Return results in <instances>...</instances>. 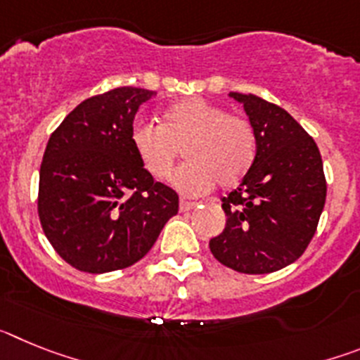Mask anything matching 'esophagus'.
Listing matches in <instances>:
<instances>
[{
  "label": "esophagus",
  "mask_w": 360,
  "mask_h": 360,
  "mask_svg": "<svg viewBox=\"0 0 360 360\" xmlns=\"http://www.w3.org/2000/svg\"><path fill=\"white\" fill-rule=\"evenodd\" d=\"M196 205H198L196 202H189V200H180V211H182V212L191 211V209H195Z\"/></svg>",
  "instance_id": "1"
}]
</instances>
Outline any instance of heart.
I'll use <instances>...</instances> for the list:
<instances>
[{
    "label": "heart",
    "instance_id": "obj_1",
    "mask_svg": "<svg viewBox=\"0 0 360 360\" xmlns=\"http://www.w3.org/2000/svg\"><path fill=\"white\" fill-rule=\"evenodd\" d=\"M129 142L146 173L160 182L171 178L182 153L187 164L176 186L189 195H202L214 182L224 189L238 186L256 158L252 124L200 97L167 108L162 126L135 122Z\"/></svg>",
    "mask_w": 360,
    "mask_h": 360
}]
</instances>
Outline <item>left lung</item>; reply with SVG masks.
<instances>
[{
    "label": "left lung",
    "instance_id": "left-lung-1",
    "mask_svg": "<svg viewBox=\"0 0 360 360\" xmlns=\"http://www.w3.org/2000/svg\"><path fill=\"white\" fill-rule=\"evenodd\" d=\"M256 133V158L221 198L227 225L209 241L212 256L241 274H270L294 263L316 234L326 200L317 144L287 110L232 91Z\"/></svg>",
    "mask_w": 360,
    "mask_h": 360
}]
</instances>
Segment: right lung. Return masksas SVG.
Here are the masks:
<instances>
[{
	"label": "right lung",
	"instance_id": "add662e5",
	"mask_svg": "<svg viewBox=\"0 0 360 360\" xmlns=\"http://www.w3.org/2000/svg\"><path fill=\"white\" fill-rule=\"evenodd\" d=\"M153 95L122 86L86 98L50 135L37 212L56 252L81 272L131 266L178 212L176 191L146 173L129 142L136 111Z\"/></svg>",
	"mask_w": 360,
	"mask_h": 360
}]
</instances>
